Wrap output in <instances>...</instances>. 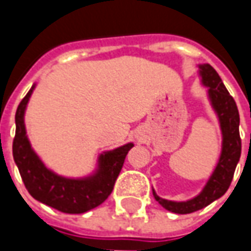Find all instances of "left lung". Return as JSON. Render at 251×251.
<instances>
[{
    "instance_id": "left-lung-1",
    "label": "left lung",
    "mask_w": 251,
    "mask_h": 251,
    "mask_svg": "<svg viewBox=\"0 0 251 251\" xmlns=\"http://www.w3.org/2000/svg\"><path fill=\"white\" fill-rule=\"evenodd\" d=\"M200 76L201 82L208 88V99L212 109L215 110L222 131V151L218 160L215 170L208 178L205 187L197 197L188 201H169L160 198L155 190H152L153 197L163 208L175 214H191L201 208L209 205L212 201L221 198L227 191L235 175V169L242 153V140L239 134V110L236 101L229 95L221 76L209 65L200 64Z\"/></svg>"
}]
</instances>
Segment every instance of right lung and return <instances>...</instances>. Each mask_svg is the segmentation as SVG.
<instances>
[{
	"mask_svg": "<svg viewBox=\"0 0 251 251\" xmlns=\"http://www.w3.org/2000/svg\"><path fill=\"white\" fill-rule=\"evenodd\" d=\"M34 86L26 93L15 114L16 131L12 144L15 163L25 187L34 200L65 214H83L100 205L110 196L124 159L134 144L128 142L116 150L103 152L98 159L96 172L91 176L68 178L55 175L44 166L26 135L25 110Z\"/></svg>",
	"mask_w": 251,
	"mask_h": 251,
	"instance_id": "obj_1",
	"label": "right lung"
}]
</instances>
